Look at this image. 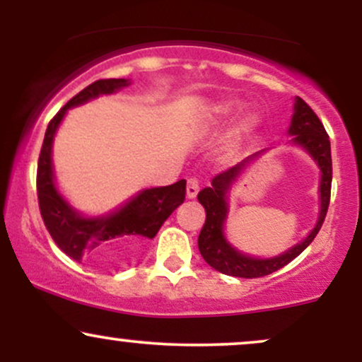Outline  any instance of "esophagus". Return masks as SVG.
<instances>
[{
    "label": "esophagus",
    "instance_id": "34e87169",
    "mask_svg": "<svg viewBox=\"0 0 362 362\" xmlns=\"http://www.w3.org/2000/svg\"><path fill=\"white\" fill-rule=\"evenodd\" d=\"M199 192V180L197 178H189L187 180V197L194 199Z\"/></svg>",
    "mask_w": 362,
    "mask_h": 362
}]
</instances>
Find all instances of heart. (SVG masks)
<instances>
[{
  "label": "heart",
  "instance_id": "1",
  "mask_svg": "<svg viewBox=\"0 0 362 362\" xmlns=\"http://www.w3.org/2000/svg\"><path fill=\"white\" fill-rule=\"evenodd\" d=\"M238 103L236 102H223L216 107V115L218 117H226V115H231L233 112L238 110ZM252 126V119H245L242 122V129H248Z\"/></svg>",
  "mask_w": 362,
  "mask_h": 362
}]
</instances>
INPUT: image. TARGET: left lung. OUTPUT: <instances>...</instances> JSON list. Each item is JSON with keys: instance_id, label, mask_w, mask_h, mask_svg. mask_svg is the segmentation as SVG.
<instances>
[{"instance_id": "obj_1", "label": "left lung", "mask_w": 362, "mask_h": 362, "mask_svg": "<svg viewBox=\"0 0 362 362\" xmlns=\"http://www.w3.org/2000/svg\"><path fill=\"white\" fill-rule=\"evenodd\" d=\"M289 134H293V141L301 144L322 170V182H320V195H322V209H320V218L315 230L308 235L305 242L298 243L291 250L282 253L274 259H253L243 253L236 252L231 245L226 243L223 235V224L226 219L228 204L226 194L238 173L242 172L243 163L236 167L228 168L226 172L219 173L213 178L211 187H206L199 192L197 199L206 209V223L199 233V252L211 267L216 271L226 274V276L245 277V279H255V277H264L269 274L279 271V269L288 265L291 260L296 259L300 253L305 250L308 245L313 242L315 236L322 228L325 216L330 204V189H332V153H330V139L323 127L322 120L315 114L313 109L303 98H298L294 105V115L291 120Z\"/></svg>"}]
</instances>
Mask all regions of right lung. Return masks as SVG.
Listing matches in <instances>:
<instances>
[{"mask_svg": "<svg viewBox=\"0 0 362 362\" xmlns=\"http://www.w3.org/2000/svg\"><path fill=\"white\" fill-rule=\"evenodd\" d=\"M127 85L129 81L124 78H109L93 81L74 95L49 122L37 165L39 209L52 240L73 260L90 262L102 267L115 265L127 253L139 250L148 238H155L161 224L185 199V180H178L167 187L143 190L122 209L107 218L86 219L74 213L57 194L52 177L51 148L54 132L66 110L98 95L114 93Z\"/></svg>", "mask_w": 362, "mask_h": 362, "instance_id": "obj_1", "label": "right lung"}]
</instances>
